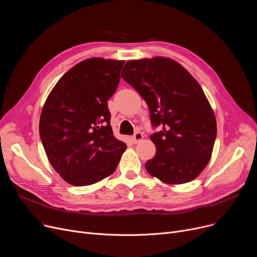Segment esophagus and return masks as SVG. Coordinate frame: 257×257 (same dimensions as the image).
Here are the masks:
<instances>
[{
    "mask_svg": "<svg viewBox=\"0 0 257 257\" xmlns=\"http://www.w3.org/2000/svg\"><path fill=\"white\" fill-rule=\"evenodd\" d=\"M143 133L141 132V131H137L136 133L133 134L132 136V138H131V141H132V143H134V144H138L139 142H141L142 140H143Z\"/></svg>",
    "mask_w": 257,
    "mask_h": 257,
    "instance_id": "esophagus-1",
    "label": "esophagus"
}]
</instances>
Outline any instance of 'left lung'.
<instances>
[{"mask_svg": "<svg viewBox=\"0 0 257 257\" xmlns=\"http://www.w3.org/2000/svg\"><path fill=\"white\" fill-rule=\"evenodd\" d=\"M120 77L146 101L156 154L145 164L152 176L170 184L194 180L210 159L217 121L197 80L173 59L129 60Z\"/></svg>", "mask_w": 257, "mask_h": 257, "instance_id": "8db88e82", "label": "left lung"}]
</instances>
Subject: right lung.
<instances>
[{"label":"right lung","mask_w":257,"mask_h":257,"mask_svg":"<svg viewBox=\"0 0 257 257\" xmlns=\"http://www.w3.org/2000/svg\"><path fill=\"white\" fill-rule=\"evenodd\" d=\"M123 60L89 58L66 72L50 92L39 136L52 167L70 184L84 186L111 175L126 150L113 137L107 101Z\"/></svg>","instance_id":"right-lung-1"}]
</instances>
